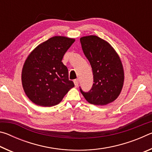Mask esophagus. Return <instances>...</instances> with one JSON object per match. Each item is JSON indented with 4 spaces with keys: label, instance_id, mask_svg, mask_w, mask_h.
Returning a JSON list of instances; mask_svg holds the SVG:
<instances>
[{
    "label": "esophagus",
    "instance_id": "esophagus-1",
    "mask_svg": "<svg viewBox=\"0 0 152 152\" xmlns=\"http://www.w3.org/2000/svg\"><path fill=\"white\" fill-rule=\"evenodd\" d=\"M74 85H75L76 87H77L78 86V83H79V80L78 79H76L74 80Z\"/></svg>",
    "mask_w": 152,
    "mask_h": 152
}]
</instances>
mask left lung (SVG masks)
<instances>
[{"mask_svg":"<svg viewBox=\"0 0 152 152\" xmlns=\"http://www.w3.org/2000/svg\"><path fill=\"white\" fill-rule=\"evenodd\" d=\"M80 41L92 67L94 82L88 92L80 87L81 93L92 104L105 105L114 101L119 96L124 82L119 56L109 43L97 36H86Z\"/></svg>","mask_w":152,"mask_h":152,"instance_id":"left-lung-1","label":"left lung"}]
</instances>
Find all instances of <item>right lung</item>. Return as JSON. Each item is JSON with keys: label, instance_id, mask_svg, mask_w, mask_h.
Listing matches in <instances>:
<instances>
[{"label": "right lung", "instance_id": "add662e5", "mask_svg": "<svg viewBox=\"0 0 152 152\" xmlns=\"http://www.w3.org/2000/svg\"><path fill=\"white\" fill-rule=\"evenodd\" d=\"M75 39L55 36L41 43L25 60L22 84L25 94L35 104L52 107L60 103L74 86L62 58Z\"/></svg>", "mask_w": 152, "mask_h": 152}]
</instances>
